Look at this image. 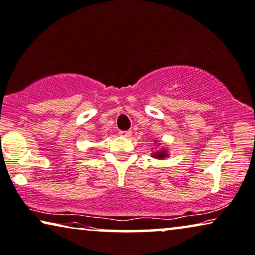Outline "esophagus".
Instances as JSON below:
<instances>
[{
	"label": "esophagus",
	"mask_w": 255,
	"mask_h": 255,
	"mask_svg": "<svg viewBox=\"0 0 255 255\" xmlns=\"http://www.w3.org/2000/svg\"><path fill=\"white\" fill-rule=\"evenodd\" d=\"M119 134H120L121 136H131L132 132H131V131H120Z\"/></svg>",
	"instance_id": "obj_1"
}]
</instances>
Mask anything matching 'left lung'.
Masks as SVG:
<instances>
[{
	"instance_id": "8db88e82",
	"label": "left lung",
	"mask_w": 255,
	"mask_h": 255,
	"mask_svg": "<svg viewBox=\"0 0 255 255\" xmlns=\"http://www.w3.org/2000/svg\"><path fill=\"white\" fill-rule=\"evenodd\" d=\"M153 156L156 158H164V157H167V153H165V150H162V152H156L153 155Z\"/></svg>"
}]
</instances>
